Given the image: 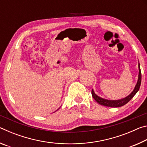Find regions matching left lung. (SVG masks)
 Masks as SVG:
<instances>
[{
    "label": "left lung",
    "mask_w": 147,
    "mask_h": 147,
    "mask_svg": "<svg viewBox=\"0 0 147 147\" xmlns=\"http://www.w3.org/2000/svg\"><path fill=\"white\" fill-rule=\"evenodd\" d=\"M138 67H139V75H138V82H137L133 91L131 92L128 96H126V97L120 99V100H107V99H104L103 98L100 97V96H98V95H96V94L94 93L93 89H92L91 91L92 96H93L94 100L97 102L99 104L104 106L111 107V108H118V107H121L125 105L126 104H127L128 102L134 97V95L137 93V92L139 91V88H140L141 83V69H140V64H139V63L138 64Z\"/></svg>",
    "instance_id": "1"
}]
</instances>
